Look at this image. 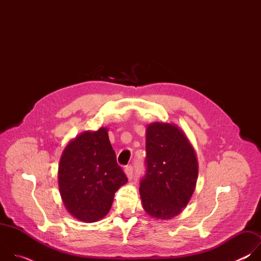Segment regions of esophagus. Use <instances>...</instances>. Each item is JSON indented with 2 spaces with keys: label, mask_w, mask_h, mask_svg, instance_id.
<instances>
[{
  "label": "esophagus",
  "mask_w": 261,
  "mask_h": 261,
  "mask_svg": "<svg viewBox=\"0 0 261 261\" xmlns=\"http://www.w3.org/2000/svg\"><path fill=\"white\" fill-rule=\"evenodd\" d=\"M125 173H126L127 177H128L129 179H131L132 176H133V167H132V166H127V167L125 168Z\"/></svg>",
  "instance_id": "obj_1"
}]
</instances>
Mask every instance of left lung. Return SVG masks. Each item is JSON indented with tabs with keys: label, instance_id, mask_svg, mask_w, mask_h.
Returning <instances> with one entry per match:
<instances>
[{
	"label": "left lung",
	"instance_id": "obj_1",
	"mask_svg": "<svg viewBox=\"0 0 261 261\" xmlns=\"http://www.w3.org/2000/svg\"><path fill=\"white\" fill-rule=\"evenodd\" d=\"M145 174L140 180L143 210L168 220L188 204L196 186L198 162L192 144L175 125L152 123L146 128Z\"/></svg>",
	"mask_w": 261,
	"mask_h": 261
}]
</instances>
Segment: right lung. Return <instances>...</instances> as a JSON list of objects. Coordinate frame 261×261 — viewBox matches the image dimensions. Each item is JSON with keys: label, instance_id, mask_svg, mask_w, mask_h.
Wrapping results in <instances>:
<instances>
[{"label": "right lung", "instance_id": "obj_1", "mask_svg": "<svg viewBox=\"0 0 261 261\" xmlns=\"http://www.w3.org/2000/svg\"><path fill=\"white\" fill-rule=\"evenodd\" d=\"M108 129L86 131L71 140L59 164V189L67 211L80 221L107 215L115 193L128 181L117 163Z\"/></svg>", "mask_w": 261, "mask_h": 261}]
</instances>
